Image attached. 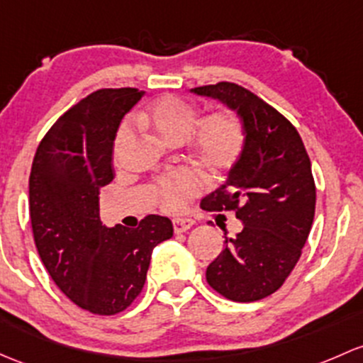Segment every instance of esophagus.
Masks as SVG:
<instances>
[{
    "instance_id": "34e87169",
    "label": "esophagus",
    "mask_w": 363,
    "mask_h": 363,
    "mask_svg": "<svg viewBox=\"0 0 363 363\" xmlns=\"http://www.w3.org/2000/svg\"><path fill=\"white\" fill-rule=\"evenodd\" d=\"M193 220L191 219H177L174 220V231L175 233H186L188 230H191Z\"/></svg>"
}]
</instances>
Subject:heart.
Here are the masks:
<instances>
[{
    "label": "heart",
    "mask_w": 363,
    "mask_h": 363,
    "mask_svg": "<svg viewBox=\"0 0 363 363\" xmlns=\"http://www.w3.org/2000/svg\"><path fill=\"white\" fill-rule=\"evenodd\" d=\"M198 120V111L193 104L165 95L152 101L146 109L135 116L140 127L151 128L163 140L172 144L182 143L191 132ZM132 139L130 121H123L114 137V156L121 152ZM245 146V130L238 118L231 111H217L198 121L191 133V151L198 162L211 172L231 169L242 156ZM201 188L200 177L193 170H175L160 177L156 184V196L167 212H181L188 200Z\"/></svg>",
    "instance_id": "obj_1"
}]
</instances>
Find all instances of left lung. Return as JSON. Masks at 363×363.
<instances>
[{
    "label": "left lung",
    "mask_w": 363,
    "mask_h": 363,
    "mask_svg": "<svg viewBox=\"0 0 363 363\" xmlns=\"http://www.w3.org/2000/svg\"><path fill=\"white\" fill-rule=\"evenodd\" d=\"M236 111L245 146L226 182L201 200L205 211H233L243 230L208 264V285L226 299L272 296L297 264L315 217L311 162L296 127L236 83L191 89Z\"/></svg>",
    "instance_id": "8db88e82"
}]
</instances>
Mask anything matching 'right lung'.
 I'll return each instance as SVG.
<instances>
[{
	"instance_id": "right-lung-1",
	"label": "right lung",
	"mask_w": 363,
	"mask_h": 363,
	"mask_svg": "<svg viewBox=\"0 0 363 363\" xmlns=\"http://www.w3.org/2000/svg\"><path fill=\"white\" fill-rule=\"evenodd\" d=\"M144 91L102 89L66 111L38 146L29 177L34 243L52 280L95 315L127 310L144 287L151 254L174 235L169 217L139 228H106L99 189L113 181V146L121 120Z\"/></svg>"
}]
</instances>
